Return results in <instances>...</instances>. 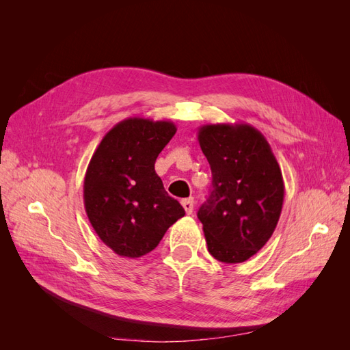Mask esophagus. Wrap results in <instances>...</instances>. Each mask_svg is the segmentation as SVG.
Returning a JSON list of instances; mask_svg holds the SVG:
<instances>
[{
	"mask_svg": "<svg viewBox=\"0 0 350 350\" xmlns=\"http://www.w3.org/2000/svg\"><path fill=\"white\" fill-rule=\"evenodd\" d=\"M181 204L185 210L187 215H191L193 210H194V198H185L181 201Z\"/></svg>",
	"mask_w": 350,
	"mask_h": 350,
	"instance_id": "esophagus-1",
	"label": "esophagus"
}]
</instances>
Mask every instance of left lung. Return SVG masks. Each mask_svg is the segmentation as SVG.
Returning <instances> with one entry per match:
<instances>
[{
  "mask_svg": "<svg viewBox=\"0 0 350 350\" xmlns=\"http://www.w3.org/2000/svg\"><path fill=\"white\" fill-rule=\"evenodd\" d=\"M198 143L210 163L213 191L200 207L208 252L226 264L247 261L273 235L284 184L269 142L250 124H207Z\"/></svg>",
  "mask_w": 350,
  "mask_h": 350,
  "instance_id": "obj_1",
  "label": "left lung"
}]
</instances>
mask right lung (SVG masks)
<instances>
[{
    "label": "right lung",
    "mask_w": 350,
    "mask_h": 350,
    "mask_svg": "<svg viewBox=\"0 0 350 350\" xmlns=\"http://www.w3.org/2000/svg\"><path fill=\"white\" fill-rule=\"evenodd\" d=\"M176 133L171 121L126 118L107 133L94 150L83 198L100 241L125 258L153 251L169 226L185 215L165 191L154 162Z\"/></svg>",
    "instance_id": "right-lung-1"
}]
</instances>
